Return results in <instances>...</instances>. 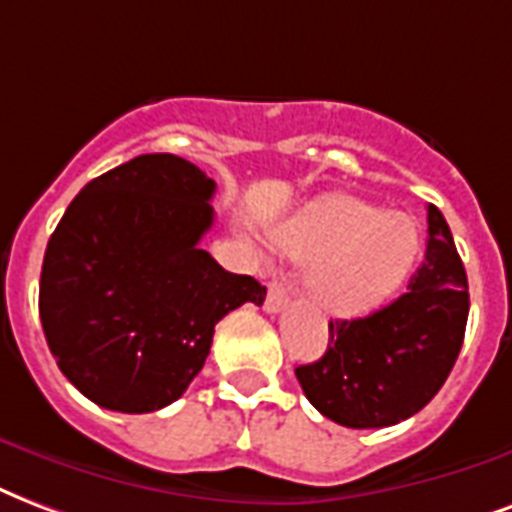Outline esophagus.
<instances>
[{
  "label": "esophagus",
  "instance_id": "1",
  "mask_svg": "<svg viewBox=\"0 0 512 512\" xmlns=\"http://www.w3.org/2000/svg\"><path fill=\"white\" fill-rule=\"evenodd\" d=\"M288 305V291L280 280H272L270 288H267V299H264V310L267 313H280L283 307Z\"/></svg>",
  "mask_w": 512,
  "mask_h": 512
}]
</instances>
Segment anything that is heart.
Here are the masks:
<instances>
[{"instance_id":"b5f03b06","label":"heart","mask_w":512,"mask_h":512,"mask_svg":"<svg viewBox=\"0 0 512 512\" xmlns=\"http://www.w3.org/2000/svg\"><path fill=\"white\" fill-rule=\"evenodd\" d=\"M278 248L310 264V294L329 315H367L386 305L421 251L413 218L348 194H332L288 218Z\"/></svg>"}]
</instances>
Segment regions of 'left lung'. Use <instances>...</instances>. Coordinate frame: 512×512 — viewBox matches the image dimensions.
Returning a JSON list of instances; mask_svg holds the SVG:
<instances>
[{
  "label": "left lung",
  "mask_w": 512,
  "mask_h": 512,
  "mask_svg": "<svg viewBox=\"0 0 512 512\" xmlns=\"http://www.w3.org/2000/svg\"><path fill=\"white\" fill-rule=\"evenodd\" d=\"M470 313L467 272L429 205L426 253L407 291L353 321H329V348L297 367L310 405L334 424L380 429L416 416L451 375Z\"/></svg>",
  "instance_id": "8db88e82"
}]
</instances>
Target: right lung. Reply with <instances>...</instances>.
<instances>
[{
  "label": "right lung",
  "mask_w": 512,
  "mask_h": 512,
  "mask_svg": "<svg viewBox=\"0 0 512 512\" xmlns=\"http://www.w3.org/2000/svg\"><path fill=\"white\" fill-rule=\"evenodd\" d=\"M215 180L172 153L110 169L72 199L48 240L40 321L64 378L115 413L183 397L229 310L267 288L226 272L199 240Z\"/></svg>",
  "instance_id": "right-lung-1"
}]
</instances>
